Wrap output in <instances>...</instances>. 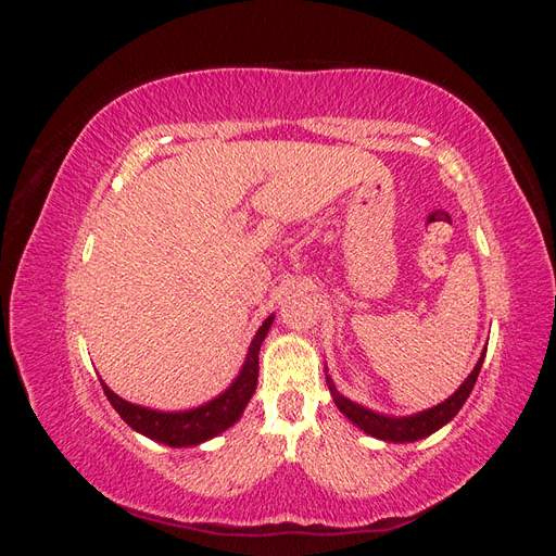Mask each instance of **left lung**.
Returning a JSON list of instances; mask_svg holds the SVG:
<instances>
[{"mask_svg":"<svg viewBox=\"0 0 556 556\" xmlns=\"http://www.w3.org/2000/svg\"><path fill=\"white\" fill-rule=\"evenodd\" d=\"M484 352H482V357L476 364L473 371H470V376L464 380V384L459 387L457 392H454L447 401L439 403V406H433V408L419 413V415H413V417H384V415H378L374 410L359 406V403H352L350 399H345V396H341L339 392H336L333 382L327 376L329 392H331V396L336 401V406H339V410L348 419H352V422H355L359 429L376 435V439L392 441V443L419 441V439H425V435L439 431L443 425L450 422L454 415L459 413V408L466 403L470 390H473V384L478 380V374H480L482 362H484Z\"/></svg>","mask_w":556,"mask_h":556,"instance_id":"1","label":"left lung"}]
</instances>
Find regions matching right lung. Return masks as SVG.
<instances>
[{
	"mask_svg": "<svg viewBox=\"0 0 556 556\" xmlns=\"http://www.w3.org/2000/svg\"><path fill=\"white\" fill-rule=\"evenodd\" d=\"M271 323H274V315L266 319V323L260 327V331L255 333V339H252L245 366L241 376L237 378V382H233L225 394L206 403V406L185 410V413H157V410L134 406V403L113 394L102 382L104 394L111 401L115 413L121 415L134 431L148 435V439L172 445V447L204 443L237 422L243 408L248 406L250 396L255 394L257 376H260V345L264 341V336L268 333V329H271Z\"/></svg>",
	"mask_w": 556,
	"mask_h": 556,
	"instance_id": "1",
	"label": "right lung"
}]
</instances>
